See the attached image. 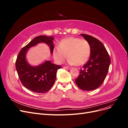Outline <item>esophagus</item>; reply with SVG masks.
Instances as JSON below:
<instances>
[{"instance_id":"34e87169","label":"esophagus","mask_w":128,"mask_h":128,"mask_svg":"<svg viewBox=\"0 0 128 128\" xmlns=\"http://www.w3.org/2000/svg\"><path fill=\"white\" fill-rule=\"evenodd\" d=\"M64 68H65V69H68V70H69V69H71V68L69 67H64Z\"/></svg>"}]
</instances>
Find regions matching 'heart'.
Instances as JSON below:
<instances>
[{
	"mask_svg": "<svg viewBox=\"0 0 128 128\" xmlns=\"http://www.w3.org/2000/svg\"><path fill=\"white\" fill-rule=\"evenodd\" d=\"M91 48L88 41L80 38L70 37L64 38L60 42L58 48L52 51L54 59L58 64H61L69 59L68 62L77 66L83 65L90 56Z\"/></svg>",
	"mask_w": 128,
	"mask_h": 128,
	"instance_id": "heart-1",
	"label": "heart"
}]
</instances>
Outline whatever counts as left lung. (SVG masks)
Here are the masks:
<instances>
[{"instance_id":"obj_1","label":"left lung","mask_w":128,"mask_h":128,"mask_svg":"<svg viewBox=\"0 0 128 128\" xmlns=\"http://www.w3.org/2000/svg\"><path fill=\"white\" fill-rule=\"evenodd\" d=\"M90 45L89 60L81 68L80 74L75 80L80 88L84 91L94 90L104 82L109 69L110 59L102 42L86 34H80Z\"/></svg>"}]
</instances>
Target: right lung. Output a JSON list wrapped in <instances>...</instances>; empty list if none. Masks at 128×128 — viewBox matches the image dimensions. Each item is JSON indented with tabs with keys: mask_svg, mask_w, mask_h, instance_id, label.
<instances>
[{
	"mask_svg": "<svg viewBox=\"0 0 128 128\" xmlns=\"http://www.w3.org/2000/svg\"><path fill=\"white\" fill-rule=\"evenodd\" d=\"M51 36H39L31 41L19 52L15 62V67L19 79L25 88L36 93H45L54 83L56 72L61 66L46 61L37 66H32L26 60V54L29 48L40 42L50 46L51 53L54 48L53 40Z\"/></svg>",
	"mask_w": 128,
	"mask_h": 128,
	"instance_id": "add662e5",
	"label": "right lung"
}]
</instances>
